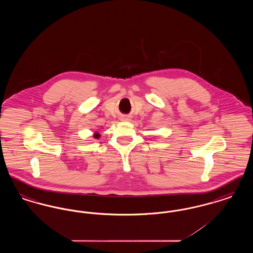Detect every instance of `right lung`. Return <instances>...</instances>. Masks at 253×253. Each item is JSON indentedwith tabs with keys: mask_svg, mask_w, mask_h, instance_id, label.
<instances>
[{
	"mask_svg": "<svg viewBox=\"0 0 253 253\" xmlns=\"http://www.w3.org/2000/svg\"><path fill=\"white\" fill-rule=\"evenodd\" d=\"M95 137H98V134H97V133H96V134H95Z\"/></svg>",
	"mask_w": 253,
	"mask_h": 253,
	"instance_id": "1",
	"label": "right lung"
}]
</instances>
